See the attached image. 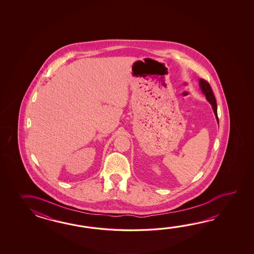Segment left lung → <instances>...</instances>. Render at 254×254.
Segmentation results:
<instances>
[{
	"label": "left lung",
	"mask_w": 254,
	"mask_h": 254,
	"mask_svg": "<svg viewBox=\"0 0 254 254\" xmlns=\"http://www.w3.org/2000/svg\"><path fill=\"white\" fill-rule=\"evenodd\" d=\"M199 84H200V89L201 90L202 93L205 95L207 101L211 103V107H212V110H213V113L215 114L216 120H217V122L219 124L218 114H217V103H216L215 97L213 95L211 85L209 84V82H207L203 79H200L199 80Z\"/></svg>",
	"instance_id": "1"
}]
</instances>
